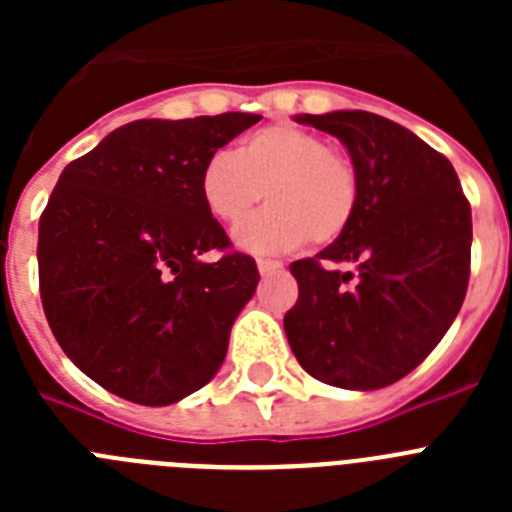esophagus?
I'll return each instance as SVG.
<instances>
[{"instance_id": "esophagus-1", "label": "esophagus", "mask_w": 512, "mask_h": 512, "mask_svg": "<svg viewBox=\"0 0 512 512\" xmlns=\"http://www.w3.org/2000/svg\"><path fill=\"white\" fill-rule=\"evenodd\" d=\"M256 266H259L261 274H271V271L282 269V264H279V261H274V259H259V261H256Z\"/></svg>"}]
</instances>
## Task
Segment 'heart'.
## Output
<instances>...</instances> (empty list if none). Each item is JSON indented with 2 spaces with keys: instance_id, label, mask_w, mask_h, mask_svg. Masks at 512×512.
I'll use <instances>...</instances> for the list:
<instances>
[{
  "instance_id": "obj_1",
  "label": "heart",
  "mask_w": 512,
  "mask_h": 512,
  "mask_svg": "<svg viewBox=\"0 0 512 512\" xmlns=\"http://www.w3.org/2000/svg\"><path fill=\"white\" fill-rule=\"evenodd\" d=\"M261 194L269 210L233 235L243 251H292L305 241L330 246L359 210V169L315 130L279 122L246 135L233 156L215 153L202 166V205L217 223H241Z\"/></svg>"
}]
</instances>
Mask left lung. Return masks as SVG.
<instances>
[{"instance_id": "left-lung-1", "label": "left lung", "mask_w": 512, "mask_h": 512, "mask_svg": "<svg viewBox=\"0 0 512 512\" xmlns=\"http://www.w3.org/2000/svg\"><path fill=\"white\" fill-rule=\"evenodd\" d=\"M295 120L341 140L361 197L336 243L289 266L300 297L284 333L310 377L379 390L413 372L459 315L472 207L449 158L387 117L338 110ZM343 263L355 271L338 270Z\"/></svg>"}]
</instances>
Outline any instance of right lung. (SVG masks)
<instances>
[{
	"mask_svg": "<svg viewBox=\"0 0 512 512\" xmlns=\"http://www.w3.org/2000/svg\"><path fill=\"white\" fill-rule=\"evenodd\" d=\"M259 120H135L58 176L38 228L40 300L63 354L112 395L161 408L223 364L259 269L228 253L200 174Z\"/></svg>",
	"mask_w": 512,
	"mask_h": 512,
	"instance_id": "obj_1",
	"label": "right lung"
}]
</instances>
